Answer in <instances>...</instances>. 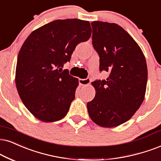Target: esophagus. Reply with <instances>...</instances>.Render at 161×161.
<instances>
[{
	"label": "esophagus",
	"instance_id": "obj_1",
	"mask_svg": "<svg viewBox=\"0 0 161 161\" xmlns=\"http://www.w3.org/2000/svg\"><path fill=\"white\" fill-rule=\"evenodd\" d=\"M79 84L82 86H87L91 84V79L90 78H86V79H80L79 80Z\"/></svg>",
	"mask_w": 161,
	"mask_h": 161
}]
</instances>
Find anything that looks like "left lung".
Listing matches in <instances>:
<instances>
[{
  "mask_svg": "<svg viewBox=\"0 0 161 161\" xmlns=\"http://www.w3.org/2000/svg\"><path fill=\"white\" fill-rule=\"evenodd\" d=\"M92 44L99 56V70L108 72L103 80L92 82L96 95L87 103L91 119L105 128L127 122L145 97L148 70L137 42L120 26L93 21Z\"/></svg>",
  "mask_w": 161,
  "mask_h": 161,
  "instance_id": "1",
  "label": "left lung"
}]
</instances>
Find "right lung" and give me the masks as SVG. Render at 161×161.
<instances>
[{
    "mask_svg": "<svg viewBox=\"0 0 161 161\" xmlns=\"http://www.w3.org/2000/svg\"><path fill=\"white\" fill-rule=\"evenodd\" d=\"M91 36L88 21L56 20L34 30L24 42L16 64V87L26 108L41 121H58L68 112L79 82L62 68L77 44Z\"/></svg>",
    "mask_w": 161,
    "mask_h": 161,
    "instance_id": "add662e5",
    "label": "right lung"
}]
</instances>
